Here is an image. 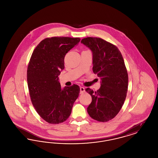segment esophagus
<instances>
[{
	"instance_id": "esophagus-1",
	"label": "esophagus",
	"mask_w": 158,
	"mask_h": 158,
	"mask_svg": "<svg viewBox=\"0 0 158 158\" xmlns=\"http://www.w3.org/2000/svg\"><path fill=\"white\" fill-rule=\"evenodd\" d=\"M84 92H85V88L83 87H81L80 88V94H82Z\"/></svg>"
}]
</instances>
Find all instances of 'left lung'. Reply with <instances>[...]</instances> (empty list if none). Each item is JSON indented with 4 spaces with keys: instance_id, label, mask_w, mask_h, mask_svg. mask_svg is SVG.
I'll list each match as a JSON object with an SVG mask.
<instances>
[{
    "instance_id": "8db88e82",
    "label": "left lung",
    "mask_w": 158,
    "mask_h": 158,
    "mask_svg": "<svg viewBox=\"0 0 158 158\" xmlns=\"http://www.w3.org/2000/svg\"><path fill=\"white\" fill-rule=\"evenodd\" d=\"M81 43L91 50L93 72L101 79L98 90L86 89L92 97L87 111L95 120L108 121L119 113L127 95L128 73L124 59L116 46L100 38H85Z\"/></svg>"
}]
</instances>
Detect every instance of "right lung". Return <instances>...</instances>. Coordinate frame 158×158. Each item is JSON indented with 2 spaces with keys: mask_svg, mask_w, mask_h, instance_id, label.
I'll list each match as a JSON object with an SVG mask.
<instances>
[{
  "mask_svg": "<svg viewBox=\"0 0 158 158\" xmlns=\"http://www.w3.org/2000/svg\"><path fill=\"white\" fill-rule=\"evenodd\" d=\"M80 41V38H45L32 54L27 69L31 102L40 116L50 124L66 120L79 97L78 85L61 88L58 76L64 68L65 55Z\"/></svg>",
  "mask_w": 158,
  "mask_h": 158,
  "instance_id": "add662e5",
  "label": "right lung"
}]
</instances>
